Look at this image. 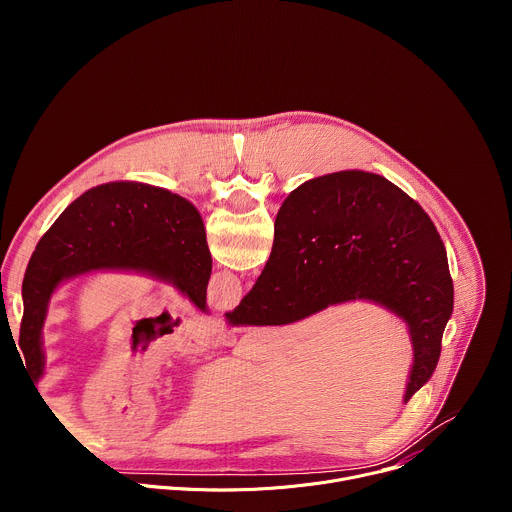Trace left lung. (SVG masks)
<instances>
[{
    "label": "left lung",
    "instance_id": "8db88e82",
    "mask_svg": "<svg viewBox=\"0 0 512 512\" xmlns=\"http://www.w3.org/2000/svg\"><path fill=\"white\" fill-rule=\"evenodd\" d=\"M95 271H127L170 283L208 314L212 257L196 206L143 182L95 186L66 206L26 267L20 348L32 383L44 377L42 328L54 291Z\"/></svg>",
    "mask_w": 512,
    "mask_h": 512
}]
</instances>
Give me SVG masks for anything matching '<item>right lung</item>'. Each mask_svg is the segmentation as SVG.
Listing matches in <instances>:
<instances>
[{"mask_svg": "<svg viewBox=\"0 0 512 512\" xmlns=\"http://www.w3.org/2000/svg\"><path fill=\"white\" fill-rule=\"evenodd\" d=\"M371 302L409 330L407 403L433 375L454 310L446 247L427 212L387 178L344 170L291 192L271 255L231 326H283L330 306Z\"/></svg>", "mask_w": 512, "mask_h": 512, "instance_id": "1", "label": "right lung"}]
</instances>
